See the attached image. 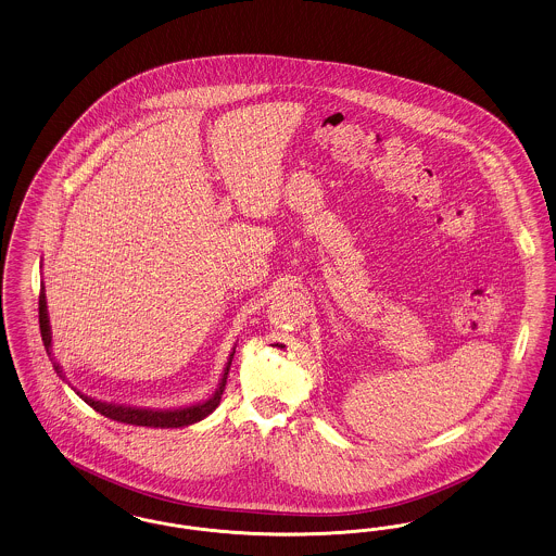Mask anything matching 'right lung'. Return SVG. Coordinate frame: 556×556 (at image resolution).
Masks as SVG:
<instances>
[{
  "label": "right lung",
  "instance_id": "obj_1",
  "mask_svg": "<svg viewBox=\"0 0 556 556\" xmlns=\"http://www.w3.org/2000/svg\"><path fill=\"white\" fill-rule=\"evenodd\" d=\"M39 328H41V339H43V344H46V351H48V355L51 357V326H49L48 301H46V290L43 289H41V294H39ZM232 357H235V351L228 357V363L224 367V374H222V380L217 384L216 392L207 401L197 403V405H191V407H180V409H143V407H126V405H116V403H103V401L91 399V396H87V394H83L78 390H76V394L89 407H93L97 413H101V415H105V417H110L114 421L130 424V426H146V428H185V426H191V424L205 419L219 405L224 388H226V378H228V369H230ZM51 362H53V357H51ZM53 369L58 371V376L62 380H66L60 363L53 362Z\"/></svg>",
  "mask_w": 556,
  "mask_h": 556
}]
</instances>
